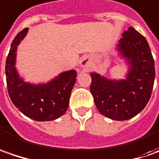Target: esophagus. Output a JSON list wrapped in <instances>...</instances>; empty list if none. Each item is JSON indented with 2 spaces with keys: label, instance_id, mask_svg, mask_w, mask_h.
Wrapping results in <instances>:
<instances>
[{
  "label": "esophagus",
  "instance_id": "34e87169",
  "mask_svg": "<svg viewBox=\"0 0 159 159\" xmlns=\"http://www.w3.org/2000/svg\"><path fill=\"white\" fill-rule=\"evenodd\" d=\"M80 64H81V66H82L83 68H85V69L89 68L90 65V59H89L88 57H84L83 59H82V60H81Z\"/></svg>",
  "mask_w": 159,
  "mask_h": 159
}]
</instances>
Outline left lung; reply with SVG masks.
I'll return each instance as SVG.
<instances>
[{"mask_svg":"<svg viewBox=\"0 0 159 159\" xmlns=\"http://www.w3.org/2000/svg\"><path fill=\"white\" fill-rule=\"evenodd\" d=\"M121 36L116 51L128 68L124 79L90 73V92L98 112L114 120H129L146 107L155 79L154 60L144 37L133 27Z\"/></svg>","mask_w":159,"mask_h":159,"instance_id":"8db88e82","label":"left lung"}]
</instances>
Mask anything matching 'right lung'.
Masks as SVG:
<instances>
[{"label":"right lung","instance_id":"right-lung-1","mask_svg":"<svg viewBox=\"0 0 159 159\" xmlns=\"http://www.w3.org/2000/svg\"><path fill=\"white\" fill-rule=\"evenodd\" d=\"M28 30L25 28L16 36L6 60L5 73L8 95L15 107L25 116L37 121L53 120L68 110L77 73L75 69L64 71L47 83L40 84L26 82L20 76L16 68V52Z\"/></svg>","mask_w":159,"mask_h":159}]
</instances>
